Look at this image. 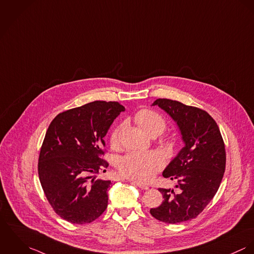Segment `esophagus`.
<instances>
[{
    "label": "esophagus",
    "instance_id": "obj_1",
    "mask_svg": "<svg viewBox=\"0 0 254 254\" xmlns=\"http://www.w3.org/2000/svg\"><path fill=\"white\" fill-rule=\"evenodd\" d=\"M132 183H134L137 187H139L142 190H148V189H149V186H148V185H145V184L140 183V182H132Z\"/></svg>",
    "mask_w": 254,
    "mask_h": 254
}]
</instances>
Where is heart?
Returning <instances> with one entry per match:
<instances>
[{
    "mask_svg": "<svg viewBox=\"0 0 254 254\" xmlns=\"http://www.w3.org/2000/svg\"><path fill=\"white\" fill-rule=\"evenodd\" d=\"M134 121L150 136L161 134L167 126L164 117L151 109L139 110L134 115ZM122 127L123 125L118 126L110 135V144L113 148L119 147ZM163 167L164 159L161 154L155 151L130 152L118 162V170L122 176L138 182L151 180Z\"/></svg>",
    "mask_w": 254,
    "mask_h": 254,
    "instance_id": "obj_1",
    "label": "heart"
}]
</instances>
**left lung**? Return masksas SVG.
Listing matches in <instances>:
<instances>
[{
  "instance_id": "8db88e82",
  "label": "left lung",
  "mask_w": 254,
  "mask_h": 254,
  "mask_svg": "<svg viewBox=\"0 0 254 254\" xmlns=\"http://www.w3.org/2000/svg\"><path fill=\"white\" fill-rule=\"evenodd\" d=\"M155 105L177 123L185 142L163 172L178 181L179 192L159 188L164 200L150 209L156 219L175 224L196 218L216 194L225 172V145L216 122L204 110L167 98L157 99Z\"/></svg>"
}]
</instances>
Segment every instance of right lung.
I'll return each mask as SVG.
<instances>
[{
    "label": "right lung",
    "mask_w": 254,
    "mask_h": 254,
    "mask_svg": "<svg viewBox=\"0 0 254 254\" xmlns=\"http://www.w3.org/2000/svg\"><path fill=\"white\" fill-rule=\"evenodd\" d=\"M125 107L117 101H93L59 113L43 141L38 173L57 215L73 224L97 219L108 204L110 180H95L109 164L103 137Z\"/></svg>",
    "instance_id": "right-lung-1"
}]
</instances>
